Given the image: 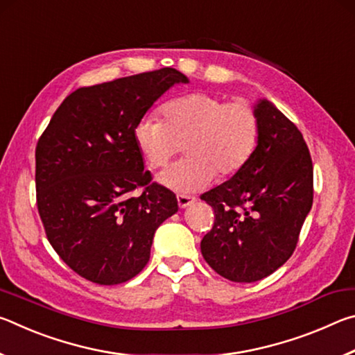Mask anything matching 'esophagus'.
<instances>
[{
    "label": "esophagus",
    "instance_id": "obj_1",
    "mask_svg": "<svg viewBox=\"0 0 355 355\" xmlns=\"http://www.w3.org/2000/svg\"><path fill=\"white\" fill-rule=\"evenodd\" d=\"M196 200H197L196 197H192V196H184V194L177 196V202H178L180 208H188L192 205V203H196Z\"/></svg>",
    "mask_w": 355,
    "mask_h": 355
}]
</instances>
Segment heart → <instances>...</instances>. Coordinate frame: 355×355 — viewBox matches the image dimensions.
<instances>
[{"mask_svg":"<svg viewBox=\"0 0 355 355\" xmlns=\"http://www.w3.org/2000/svg\"><path fill=\"white\" fill-rule=\"evenodd\" d=\"M163 122L144 117L135 136L150 169L164 167L183 146L186 159L163 172L158 182L177 192H196L214 175H235L250 159L258 142V117L244 101L227 103L216 95L189 94L161 106Z\"/></svg>","mask_w":355,"mask_h":355,"instance_id":"heart-1","label":"heart"}]
</instances>
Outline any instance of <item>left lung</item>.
<instances>
[{"mask_svg": "<svg viewBox=\"0 0 355 355\" xmlns=\"http://www.w3.org/2000/svg\"><path fill=\"white\" fill-rule=\"evenodd\" d=\"M254 111L255 152L228 182L200 196L214 209L202 255L222 277L241 284L268 277L293 255L313 203V164L302 133L266 98Z\"/></svg>", "mask_w": 355, "mask_h": 355, "instance_id": "left-lung-1", "label": "left lung"}]
</instances>
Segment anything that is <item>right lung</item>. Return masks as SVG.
Here are the masks:
<instances>
[{"label":"right lung","mask_w":355,"mask_h":355,"mask_svg":"<svg viewBox=\"0 0 355 355\" xmlns=\"http://www.w3.org/2000/svg\"><path fill=\"white\" fill-rule=\"evenodd\" d=\"M186 83L164 67L76 89L42 133L35 147L42 224L56 254L86 280L133 279L148 263L156 228L178 211L175 194L150 183L135 131L167 89Z\"/></svg>","instance_id":"right-lung-1"}]
</instances>
